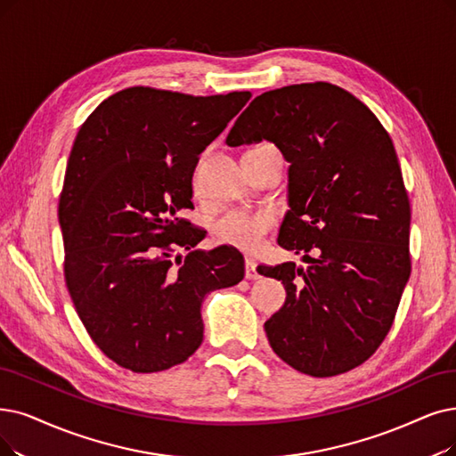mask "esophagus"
Returning <instances> with one entry per match:
<instances>
[{
    "label": "esophagus",
    "instance_id": "34e87169",
    "mask_svg": "<svg viewBox=\"0 0 456 456\" xmlns=\"http://www.w3.org/2000/svg\"><path fill=\"white\" fill-rule=\"evenodd\" d=\"M245 277L248 281H258L260 279V273L256 269V262H254L252 258L245 260Z\"/></svg>",
    "mask_w": 456,
    "mask_h": 456
}]
</instances>
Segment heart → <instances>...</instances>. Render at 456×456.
<instances>
[{
  "label": "heart",
  "mask_w": 456,
  "mask_h": 456,
  "mask_svg": "<svg viewBox=\"0 0 456 456\" xmlns=\"http://www.w3.org/2000/svg\"><path fill=\"white\" fill-rule=\"evenodd\" d=\"M275 224V216L269 211H241L230 209L216 218L213 238L221 245L240 250H254L264 235Z\"/></svg>",
  "instance_id": "heart-1"
}]
</instances>
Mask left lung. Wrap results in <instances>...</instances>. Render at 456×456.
<instances>
[{
    "mask_svg": "<svg viewBox=\"0 0 456 456\" xmlns=\"http://www.w3.org/2000/svg\"><path fill=\"white\" fill-rule=\"evenodd\" d=\"M262 140L289 162L279 245L308 264L258 267L286 289L264 325L267 340L303 374L348 372L387 337L411 273V211L393 140L367 104L327 82L254 99L226 143Z\"/></svg>",
    "mask_w": 456,
    "mask_h": 456,
    "instance_id": "1",
    "label": "left lung"
}]
</instances>
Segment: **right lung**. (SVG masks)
Here are the masks:
<instances>
[{
	"label": "right lung",
	"mask_w": 456,
	"mask_h": 456,
	"mask_svg": "<svg viewBox=\"0 0 456 456\" xmlns=\"http://www.w3.org/2000/svg\"><path fill=\"white\" fill-rule=\"evenodd\" d=\"M248 99L126 87L72 143L58 209L65 282L91 340L123 369L187 361L204 338V297L245 277L235 248L192 250L206 232L179 213L192 209L200 153Z\"/></svg>",
	"instance_id": "right-lung-1"
}]
</instances>
